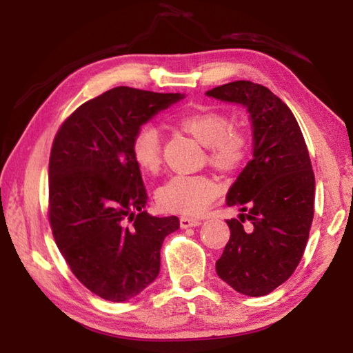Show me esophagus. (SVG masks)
<instances>
[{
    "mask_svg": "<svg viewBox=\"0 0 353 353\" xmlns=\"http://www.w3.org/2000/svg\"><path fill=\"white\" fill-rule=\"evenodd\" d=\"M179 223H181L182 229H188V227H196L201 224V219H196V218H190V216H182L179 219Z\"/></svg>",
    "mask_w": 353,
    "mask_h": 353,
    "instance_id": "esophagus-1",
    "label": "esophagus"
}]
</instances>
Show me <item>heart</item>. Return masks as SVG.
<instances>
[{
	"label": "heart",
	"instance_id": "b5f03b06",
	"mask_svg": "<svg viewBox=\"0 0 353 353\" xmlns=\"http://www.w3.org/2000/svg\"><path fill=\"white\" fill-rule=\"evenodd\" d=\"M177 128L205 146V159L219 172L240 171L250 154V139L241 128L230 126L224 113L198 110L183 113L176 119ZM130 152L137 166L148 174H155L163 162L162 137L152 124L135 130ZM219 188L205 174H177L157 190V202L165 212L199 214L216 199Z\"/></svg>",
	"mask_w": 353,
	"mask_h": 353
}]
</instances>
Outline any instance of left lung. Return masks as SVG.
Returning a JSON list of instances; mask_svg holds the SVG:
<instances>
[{"label":"left lung","instance_id":"left-lung-1","mask_svg":"<svg viewBox=\"0 0 353 353\" xmlns=\"http://www.w3.org/2000/svg\"><path fill=\"white\" fill-rule=\"evenodd\" d=\"M207 94L243 104L254 126V157L227 194V205L243 213L227 221L230 238L216 272L241 294L266 296L291 277L305 252L314 216L312 160L290 107L270 88L235 81Z\"/></svg>","mask_w":353,"mask_h":353}]
</instances>
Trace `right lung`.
I'll return each instance as SVG.
<instances>
[{
  "label": "right lung",
  "instance_id": "right-lung-1",
  "mask_svg": "<svg viewBox=\"0 0 353 353\" xmlns=\"http://www.w3.org/2000/svg\"><path fill=\"white\" fill-rule=\"evenodd\" d=\"M181 93L115 87L61 124L50 155L48 218L76 279L94 294L124 302L151 285L160 248L179 218L149 214L148 193L130 152L135 130Z\"/></svg>",
  "mask_w": 353,
  "mask_h": 353
}]
</instances>
